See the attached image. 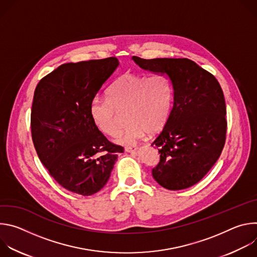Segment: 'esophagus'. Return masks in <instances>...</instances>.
<instances>
[{"instance_id": "34e87169", "label": "esophagus", "mask_w": 257, "mask_h": 257, "mask_svg": "<svg viewBox=\"0 0 257 257\" xmlns=\"http://www.w3.org/2000/svg\"><path fill=\"white\" fill-rule=\"evenodd\" d=\"M138 150L137 146H126L125 148V152L127 153H133V152H136Z\"/></svg>"}]
</instances>
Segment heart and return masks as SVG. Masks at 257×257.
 <instances>
[{
	"mask_svg": "<svg viewBox=\"0 0 257 257\" xmlns=\"http://www.w3.org/2000/svg\"><path fill=\"white\" fill-rule=\"evenodd\" d=\"M174 102V87L165 74L146 76L125 72L107 89V99L95 97L90 115L95 126L104 134L115 136L120 128V112H126L129 122L117 142L134 144L148 133H157L167 124Z\"/></svg>",
	"mask_w": 257,
	"mask_h": 257,
	"instance_id": "heart-1",
	"label": "heart"
}]
</instances>
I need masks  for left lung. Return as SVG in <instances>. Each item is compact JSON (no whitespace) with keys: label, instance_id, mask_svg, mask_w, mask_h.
<instances>
[{"label":"left lung","instance_id":"left-lung-1","mask_svg":"<svg viewBox=\"0 0 257 257\" xmlns=\"http://www.w3.org/2000/svg\"><path fill=\"white\" fill-rule=\"evenodd\" d=\"M141 69L167 75L174 87L170 118L152 145L160 163L154 179L169 190L198 183L224 149L227 132L224 92L215 77L189 59L145 60L133 56Z\"/></svg>","mask_w":257,"mask_h":257}]
</instances>
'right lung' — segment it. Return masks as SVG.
Masks as SVG:
<instances>
[{
    "label": "right lung",
    "mask_w": 257,
    "mask_h": 257,
    "mask_svg": "<svg viewBox=\"0 0 257 257\" xmlns=\"http://www.w3.org/2000/svg\"><path fill=\"white\" fill-rule=\"evenodd\" d=\"M118 66L113 57L63 64L34 91L31 134L36 153L62 187L83 196L106 184L124 150L106 139L90 115L91 101Z\"/></svg>",
    "instance_id": "obj_1"
}]
</instances>
